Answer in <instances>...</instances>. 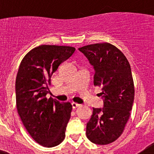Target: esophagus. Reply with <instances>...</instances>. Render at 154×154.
I'll list each match as a JSON object with an SVG mask.
<instances>
[{"instance_id":"obj_1","label":"esophagus","mask_w":154,"mask_h":154,"mask_svg":"<svg viewBox=\"0 0 154 154\" xmlns=\"http://www.w3.org/2000/svg\"><path fill=\"white\" fill-rule=\"evenodd\" d=\"M71 105H72V108L74 109H76V108H77V107H79L80 106V104H79V103H74V102H73L72 103H71Z\"/></svg>"}]
</instances>
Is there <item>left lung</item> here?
I'll return each instance as SVG.
<instances>
[{
  "label": "left lung",
  "mask_w": 154,
  "mask_h": 154,
  "mask_svg": "<svg viewBox=\"0 0 154 154\" xmlns=\"http://www.w3.org/2000/svg\"><path fill=\"white\" fill-rule=\"evenodd\" d=\"M94 66V86L101 88L103 107L93 108L86 136L97 144H108L122 134L130 116L135 88L131 68L125 54L108 42L79 48Z\"/></svg>",
  "instance_id": "8db88e82"
}]
</instances>
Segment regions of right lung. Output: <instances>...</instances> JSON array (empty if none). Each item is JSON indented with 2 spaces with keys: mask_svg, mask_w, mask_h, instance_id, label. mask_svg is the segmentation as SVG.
<instances>
[{
  "mask_svg": "<svg viewBox=\"0 0 154 154\" xmlns=\"http://www.w3.org/2000/svg\"><path fill=\"white\" fill-rule=\"evenodd\" d=\"M75 51L70 46L42 45L29 51L21 60L15 80L16 108L31 137L43 147L64 140L72 106L47 98L51 77Z\"/></svg>",
  "mask_w": 154,
  "mask_h": 154,
  "instance_id": "obj_1",
  "label": "right lung"
}]
</instances>
